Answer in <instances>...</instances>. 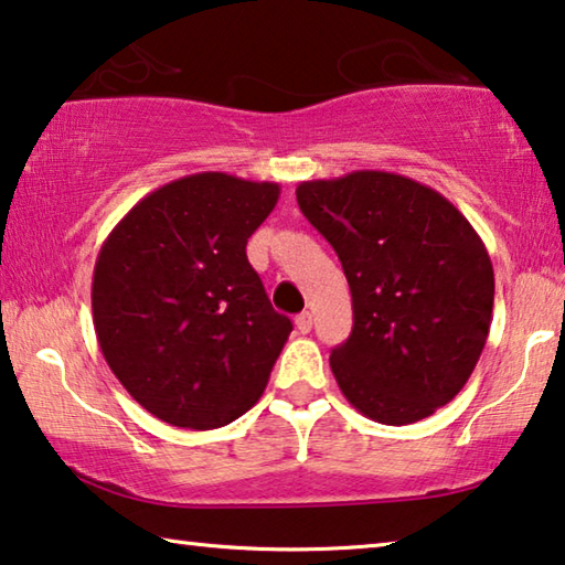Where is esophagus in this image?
<instances>
[{"instance_id": "1", "label": "esophagus", "mask_w": 565, "mask_h": 565, "mask_svg": "<svg viewBox=\"0 0 565 565\" xmlns=\"http://www.w3.org/2000/svg\"><path fill=\"white\" fill-rule=\"evenodd\" d=\"M294 324H297V330L301 334H307L311 330V315H309V311H301V315H297V319H294Z\"/></svg>"}]
</instances>
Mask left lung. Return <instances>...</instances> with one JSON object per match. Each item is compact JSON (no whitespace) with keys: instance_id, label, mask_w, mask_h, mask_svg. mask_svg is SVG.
<instances>
[{"instance_id":"1","label":"left lung","mask_w":565,"mask_h":565,"mask_svg":"<svg viewBox=\"0 0 565 565\" xmlns=\"http://www.w3.org/2000/svg\"><path fill=\"white\" fill-rule=\"evenodd\" d=\"M352 294L330 365L344 398L385 426L431 416L469 381L492 324L494 271L457 207L411 177L358 170L297 188Z\"/></svg>"}]
</instances>
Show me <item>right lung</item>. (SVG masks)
<instances>
[{
    "label": "right lung",
    "instance_id": "1",
    "mask_svg": "<svg viewBox=\"0 0 565 565\" xmlns=\"http://www.w3.org/2000/svg\"><path fill=\"white\" fill-rule=\"evenodd\" d=\"M279 195L276 182L188 174L141 198L100 246V352L164 424L221 428L264 393L291 319L268 301L246 243Z\"/></svg>",
    "mask_w": 565,
    "mask_h": 565
}]
</instances>
